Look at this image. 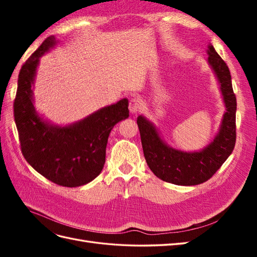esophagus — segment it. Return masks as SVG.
<instances>
[{"label": "esophagus", "instance_id": "34e87169", "mask_svg": "<svg viewBox=\"0 0 257 257\" xmlns=\"http://www.w3.org/2000/svg\"><path fill=\"white\" fill-rule=\"evenodd\" d=\"M142 100L139 98H133L130 100V105H128V109L131 113H136L137 111L141 110L142 108Z\"/></svg>", "mask_w": 257, "mask_h": 257}]
</instances>
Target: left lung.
<instances>
[{
	"label": "left lung",
	"instance_id": "left-lung-1",
	"mask_svg": "<svg viewBox=\"0 0 257 257\" xmlns=\"http://www.w3.org/2000/svg\"><path fill=\"white\" fill-rule=\"evenodd\" d=\"M208 63L220 84L226 108L222 123L213 141L204 149L185 152L174 149L161 138L154 124L138 115L144 155L148 166L161 180L177 185H196L211 178L228 159L236 143L237 102L232 91L231 76L226 63L210 44L207 49Z\"/></svg>",
	"mask_w": 257,
	"mask_h": 257
}]
</instances>
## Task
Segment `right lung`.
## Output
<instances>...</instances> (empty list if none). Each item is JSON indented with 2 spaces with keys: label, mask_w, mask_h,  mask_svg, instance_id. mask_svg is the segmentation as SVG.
I'll list each match as a JSON object with an SVG mask.
<instances>
[{
  "label": "right lung",
  "mask_w": 257,
  "mask_h": 257,
  "mask_svg": "<svg viewBox=\"0 0 257 257\" xmlns=\"http://www.w3.org/2000/svg\"><path fill=\"white\" fill-rule=\"evenodd\" d=\"M56 43L54 36L46 38L22 65L14 115L21 152L29 164L51 182L76 188L102 172L108 137L116 123L128 118V100L122 98L65 126L45 120L34 107L33 85L41 57Z\"/></svg>",
  "instance_id": "obj_1"
}]
</instances>
